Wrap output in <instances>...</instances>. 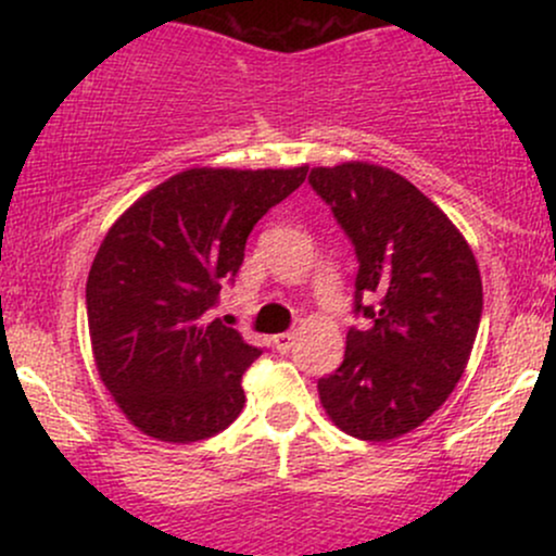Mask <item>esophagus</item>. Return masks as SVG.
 <instances>
[{
	"label": "esophagus",
	"mask_w": 556,
	"mask_h": 556,
	"mask_svg": "<svg viewBox=\"0 0 556 556\" xmlns=\"http://www.w3.org/2000/svg\"><path fill=\"white\" fill-rule=\"evenodd\" d=\"M295 340H298V331H282V334L274 337V348H277L279 353H290Z\"/></svg>",
	"instance_id": "1"
}]
</instances>
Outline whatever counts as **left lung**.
<instances>
[{
    "label": "left lung",
    "instance_id": "1",
    "mask_svg": "<svg viewBox=\"0 0 556 556\" xmlns=\"http://www.w3.org/2000/svg\"><path fill=\"white\" fill-rule=\"evenodd\" d=\"M308 182L353 242V314L368 318L350 327L318 397L350 437L397 439L444 405L468 366L483 311L473 251L397 172L348 162L311 169Z\"/></svg>",
    "mask_w": 556,
    "mask_h": 556
}]
</instances>
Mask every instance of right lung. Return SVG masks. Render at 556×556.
I'll return each instance as SVG.
<instances>
[{
    "instance_id": "right-lung-1",
    "label": "right lung",
    "mask_w": 556,
    "mask_h": 556,
    "mask_svg": "<svg viewBox=\"0 0 556 556\" xmlns=\"http://www.w3.org/2000/svg\"><path fill=\"white\" fill-rule=\"evenodd\" d=\"M295 169H188L114 222L86 285L101 381L132 426L188 444L225 431L264 348L212 318L251 229L305 180Z\"/></svg>"
}]
</instances>
